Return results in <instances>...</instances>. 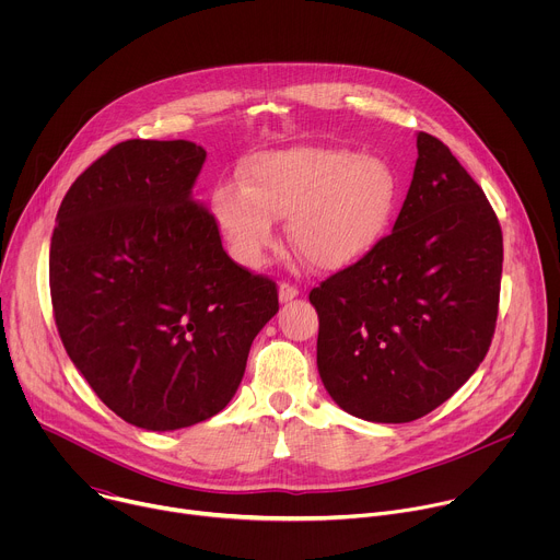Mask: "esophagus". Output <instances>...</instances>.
<instances>
[{"label": "esophagus", "mask_w": 560, "mask_h": 560, "mask_svg": "<svg viewBox=\"0 0 560 560\" xmlns=\"http://www.w3.org/2000/svg\"><path fill=\"white\" fill-rule=\"evenodd\" d=\"M296 296H299V290L294 285H290V283H281L279 285V301L281 303H288V301H292Z\"/></svg>", "instance_id": "1"}]
</instances>
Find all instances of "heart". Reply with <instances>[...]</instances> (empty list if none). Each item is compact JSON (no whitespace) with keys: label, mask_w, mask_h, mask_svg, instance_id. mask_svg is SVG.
Returning <instances> with one entry per match:
<instances>
[{"label":"heart","mask_w":560,"mask_h":560,"mask_svg":"<svg viewBox=\"0 0 560 560\" xmlns=\"http://www.w3.org/2000/svg\"><path fill=\"white\" fill-rule=\"evenodd\" d=\"M242 179L221 182L210 206L230 253L253 270L275 244V219H288V242L310 266L341 270L376 248L396 208L385 159L346 148L266 152Z\"/></svg>","instance_id":"obj_1"}]
</instances>
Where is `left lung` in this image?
I'll return each instance as SVG.
<instances>
[{
    "mask_svg": "<svg viewBox=\"0 0 560 560\" xmlns=\"http://www.w3.org/2000/svg\"><path fill=\"white\" fill-rule=\"evenodd\" d=\"M417 150L392 234L310 292L318 376L372 423H410L447 401L486 359L499 314L497 214L443 141L419 132Z\"/></svg>",
    "mask_w": 560,
    "mask_h": 560,
    "instance_id": "1",
    "label": "left lung"
}]
</instances>
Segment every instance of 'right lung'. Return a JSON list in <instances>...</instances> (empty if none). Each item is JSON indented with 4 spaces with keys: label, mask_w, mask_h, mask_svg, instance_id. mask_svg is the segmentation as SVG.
I'll use <instances>...</instances> for the list:
<instances>
[{
    "label": "right lung",
    "mask_w": 560,
    "mask_h": 560,
    "mask_svg": "<svg viewBox=\"0 0 560 560\" xmlns=\"http://www.w3.org/2000/svg\"><path fill=\"white\" fill-rule=\"evenodd\" d=\"M203 162L186 139L121 141L70 186L50 238L70 361L117 417L150 432L221 412L279 312L275 281L238 268L195 201Z\"/></svg>",
    "instance_id": "right-lung-1"
}]
</instances>
